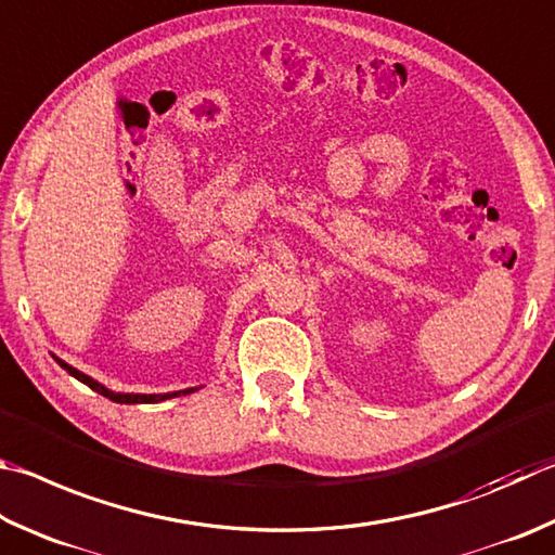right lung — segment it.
<instances>
[{
    "label": "right lung",
    "mask_w": 555,
    "mask_h": 555,
    "mask_svg": "<svg viewBox=\"0 0 555 555\" xmlns=\"http://www.w3.org/2000/svg\"><path fill=\"white\" fill-rule=\"evenodd\" d=\"M55 358V356H53ZM57 361V365L63 367V371H67L70 373L75 380H80V383H85L87 387H90V390H94V392H100V395H104V397H109L112 402H119V404H155V402H163V400H172V397H180V395H190V392H197L199 387H188V390H178V392H165V395H133V392H114V390H109V387H104L102 383H96V380H92L90 375H85V373H80L77 371V367H73V365H67L65 361H61V358H55Z\"/></svg>",
    "instance_id": "add662e5"
}]
</instances>
